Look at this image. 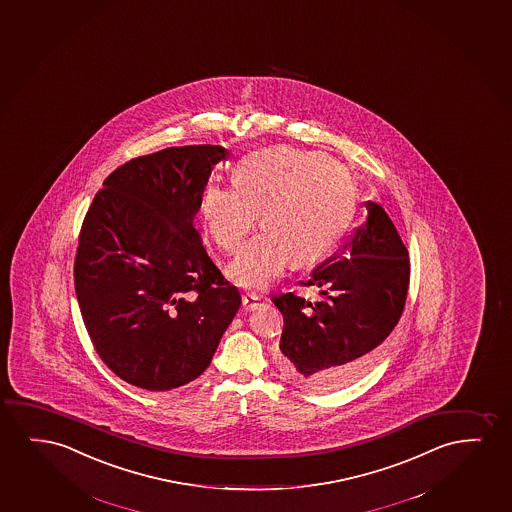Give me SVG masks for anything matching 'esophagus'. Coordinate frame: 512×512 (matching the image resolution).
I'll return each mask as SVG.
<instances>
[{"mask_svg":"<svg viewBox=\"0 0 512 512\" xmlns=\"http://www.w3.org/2000/svg\"><path fill=\"white\" fill-rule=\"evenodd\" d=\"M259 295L255 294H245L241 297V302H243V308L246 311H253V309H257L260 306Z\"/></svg>","mask_w":512,"mask_h":512,"instance_id":"1","label":"esophagus"}]
</instances>
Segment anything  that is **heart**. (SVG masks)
Listing matches in <instances>:
<instances>
[{
    "mask_svg": "<svg viewBox=\"0 0 512 512\" xmlns=\"http://www.w3.org/2000/svg\"><path fill=\"white\" fill-rule=\"evenodd\" d=\"M199 206L206 231L225 253L238 250L260 213L264 229L227 266L232 283L260 290L294 259L315 260L336 245L355 210V180L320 152L267 148L239 162L231 185L206 183Z\"/></svg>",
    "mask_w": 512,
    "mask_h": 512,
    "instance_id": "obj_1",
    "label": "heart"
}]
</instances>
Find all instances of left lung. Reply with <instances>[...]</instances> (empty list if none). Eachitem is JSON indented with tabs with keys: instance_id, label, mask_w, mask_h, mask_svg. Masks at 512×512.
Segmentation results:
<instances>
[{
	"instance_id": "obj_1",
	"label": "left lung",
	"mask_w": 512,
	"mask_h": 512,
	"mask_svg": "<svg viewBox=\"0 0 512 512\" xmlns=\"http://www.w3.org/2000/svg\"><path fill=\"white\" fill-rule=\"evenodd\" d=\"M367 215L332 257L313 269L309 302L288 292L273 302L283 315L278 367L313 390H339L378 358L406 306L409 255L390 217L367 201Z\"/></svg>"
}]
</instances>
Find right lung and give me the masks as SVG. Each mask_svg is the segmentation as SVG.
<instances>
[{
	"mask_svg": "<svg viewBox=\"0 0 512 512\" xmlns=\"http://www.w3.org/2000/svg\"><path fill=\"white\" fill-rule=\"evenodd\" d=\"M218 145L127 161L94 196L78 236L75 292L94 350L129 385L166 392L210 365L241 295L194 229Z\"/></svg>",
	"mask_w": 512,
	"mask_h": 512,
	"instance_id": "1",
	"label": "right lung"
}]
</instances>
